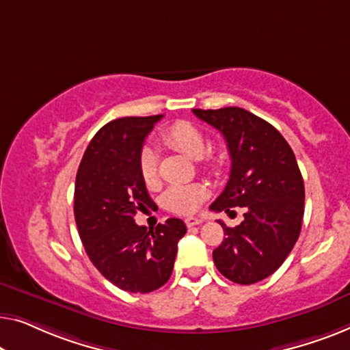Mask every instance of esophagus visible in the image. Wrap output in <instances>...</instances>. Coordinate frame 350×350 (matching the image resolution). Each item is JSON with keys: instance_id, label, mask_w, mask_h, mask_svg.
<instances>
[{"instance_id": "obj_1", "label": "esophagus", "mask_w": 350, "mask_h": 350, "mask_svg": "<svg viewBox=\"0 0 350 350\" xmlns=\"http://www.w3.org/2000/svg\"><path fill=\"white\" fill-rule=\"evenodd\" d=\"M201 222H203V219H200V217H187L185 219L187 226H195V225H200Z\"/></svg>"}]
</instances>
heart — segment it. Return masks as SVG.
I'll return each mask as SVG.
<instances>
[{
    "label": "heart",
    "instance_id": "obj_1",
    "mask_svg": "<svg viewBox=\"0 0 350 350\" xmlns=\"http://www.w3.org/2000/svg\"><path fill=\"white\" fill-rule=\"evenodd\" d=\"M161 141L166 146L189 155L190 159L200 160L206 152V141L203 133L193 124L185 120L174 122L173 125L161 131ZM209 166H215V160H209ZM157 171H159V159L152 147H142L139 154V173L146 185H155ZM208 190L201 184L191 185H173L166 190L163 196V204L166 209L173 211L176 214H190L195 213L206 198Z\"/></svg>",
    "mask_w": 350,
    "mask_h": 350
}]
</instances>
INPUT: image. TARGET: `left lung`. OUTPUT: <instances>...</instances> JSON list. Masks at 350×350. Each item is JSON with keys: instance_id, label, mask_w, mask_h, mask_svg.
I'll return each mask as SVG.
<instances>
[{"instance_id": "left-lung-1", "label": "left lung", "mask_w": 350, "mask_h": 350, "mask_svg": "<svg viewBox=\"0 0 350 350\" xmlns=\"http://www.w3.org/2000/svg\"><path fill=\"white\" fill-rule=\"evenodd\" d=\"M193 114L222 133L231 159L230 179L211 209L245 211L234 228L219 220L225 238L214 263L231 282H260L284 263L301 231L304 184L297 159L271 124L243 107Z\"/></svg>"}]
</instances>
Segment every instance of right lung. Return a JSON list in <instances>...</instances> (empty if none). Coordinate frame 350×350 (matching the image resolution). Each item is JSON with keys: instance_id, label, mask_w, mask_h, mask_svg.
<instances>
[{"instance_id": "right-lung-1", "label": "right lung", "mask_w": 350, "mask_h": 350, "mask_svg": "<svg viewBox=\"0 0 350 350\" xmlns=\"http://www.w3.org/2000/svg\"><path fill=\"white\" fill-rule=\"evenodd\" d=\"M163 116L122 117L93 136L79 165L75 217L88 258L105 278L131 293H149L168 282L177 243L185 234L180 219L147 230L137 211L154 201L139 173L146 136Z\"/></svg>"}]
</instances>
